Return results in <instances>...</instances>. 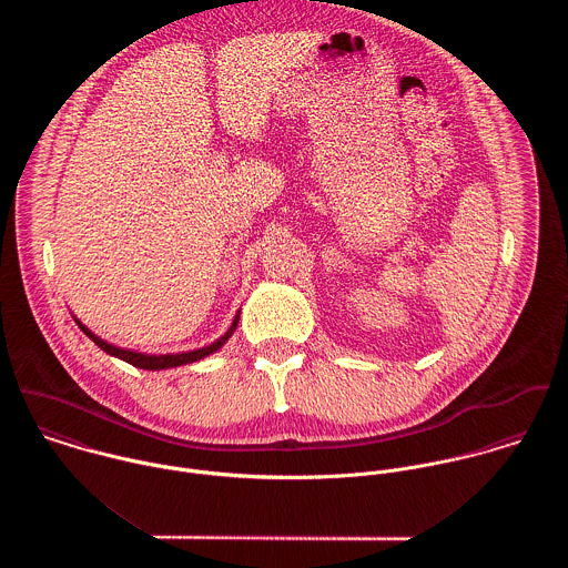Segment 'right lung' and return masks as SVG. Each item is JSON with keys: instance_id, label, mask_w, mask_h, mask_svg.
<instances>
[{"instance_id": "right-lung-1", "label": "right lung", "mask_w": 568, "mask_h": 568, "mask_svg": "<svg viewBox=\"0 0 568 568\" xmlns=\"http://www.w3.org/2000/svg\"><path fill=\"white\" fill-rule=\"evenodd\" d=\"M239 320H241V311L236 313V317H234V324L232 327L221 336V338H216L214 343H210V345H205V347H199V349H192V352H181V354H144V352H135V349H124V347H118V345H113V343H106V341H102L100 336H95L87 325H82L77 317H74V322L79 324L82 332L100 347V349H104L106 354H111V356H115V358H120V361H126L129 365H133V367H140V369H151V372H160V369H168V367H179V365H187V363H194V361H201V358H205V356H210V354H214L216 349H221L225 343H227V338L234 334V329H236V325H239Z\"/></svg>"}]
</instances>
